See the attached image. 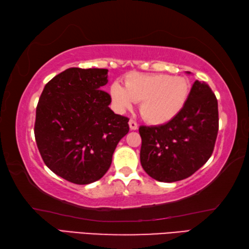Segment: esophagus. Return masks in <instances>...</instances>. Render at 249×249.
<instances>
[{
    "label": "esophagus",
    "mask_w": 249,
    "mask_h": 249,
    "mask_svg": "<svg viewBox=\"0 0 249 249\" xmlns=\"http://www.w3.org/2000/svg\"><path fill=\"white\" fill-rule=\"evenodd\" d=\"M128 125H129V128L132 129V130H136V129L138 128V125H137V123H136V122H135L134 120H129V122H128Z\"/></svg>",
    "instance_id": "esophagus-1"
}]
</instances>
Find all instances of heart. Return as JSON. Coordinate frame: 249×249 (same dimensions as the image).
Instances as JSON below:
<instances>
[{"label": "heart", "mask_w": 249, "mask_h": 249, "mask_svg": "<svg viewBox=\"0 0 249 249\" xmlns=\"http://www.w3.org/2000/svg\"><path fill=\"white\" fill-rule=\"evenodd\" d=\"M189 91L187 79L165 73H132L125 79V88L119 82L109 88L111 99L119 111L124 112L135 102H141V115L153 125L175 119L187 102Z\"/></svg>", "instance_id": "heart-1"}]
</instances>
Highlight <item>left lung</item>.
<instances>
[{
  "instance_id": "1",
  "label": "left lung",
  "mask_w": 249,
  "mask_h": 249,
  "mask_svg": "<svg viewBox=\"0 0 249 249\" xmlns=\"http://www.w3.org/2000/svg\"><path fill=\"white\" fill-rule=\"evenodd\" d=\"M217 132L216 96L209 84L196 80L175 119L163 125L140 127L142 167L160 182L188 178L211 157Z\"/></svg>"
}]
</instances>
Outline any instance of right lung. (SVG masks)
Instances as JSON below:
<instances>
[{"mask_svg": "<svg viewBox=\"0 0 249 249\" xmlns=\"http://www.w3.org/2000/svg\"><path fill=\"white\" fill-rule=\"evenodd\" d=\"M107 69L69 68L46 84L36 108L35 140L45 165L75 184L107 174L128 119L108 107Z\"/></svg>", "mask_w": 249, "mask_h": 249, "instance_id": "obj_1", "label": "right lung"}]
</instances>
